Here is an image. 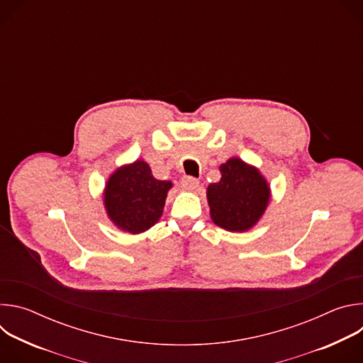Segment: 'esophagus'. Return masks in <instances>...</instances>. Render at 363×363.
<instances>
[{
	"label": "esophagus",
	"mask_w": 363,
	"mask_h": 363,
	"mask_svg": "<svg viewBox=\"0 0 363 363\" xmlns=\"http://www.w3.org/2000/svg\"><path fill=\"white\" fill-rule=\"evenodd\" d=\"M181 186H182L184 189L192 191V189H196V188L199 186V181H198L196 178H194V177H184V178L181 179Z\"/></svg>",
	"instance_id": "obj_1"
}]
</instances>
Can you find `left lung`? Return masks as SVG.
<instances>
[{
    "label": "left lung",
    "instance_id": "left-lung-1",
    "mask_svg": "<svg viewBox=\"0 0 363 363\" xmlns=\"http://www.w3.org/2000/svg\"><path fill=\"white\" fill-rule=\"evenodd\" d=\"M220 182L206 189L214 224L228 231L250 230L266 211L270 188L251 165L231 158L220 167Z\"/></svg>",
    "mask_w": 363,
    "mask_h": 363
}]
</instances>
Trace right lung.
<instances>
[{
	"mask_svg": "<svg viewBox=\"0 0 363 363\" xmlns=\"http://www.w3.org/2000/svg\"><path fill=\"white\" fill-rule=\"evenodd\" d=\"M171 186L169 181L153 178L149 165L143 161L125 165L113 172L106 184L108 216L123 231L143 233L161 218Z\"/></svg>",
	"mask_w": 363,
	"mask_h": 363,
	"instance_id": "1",
	"label": "right lung"
}]
</instances>
